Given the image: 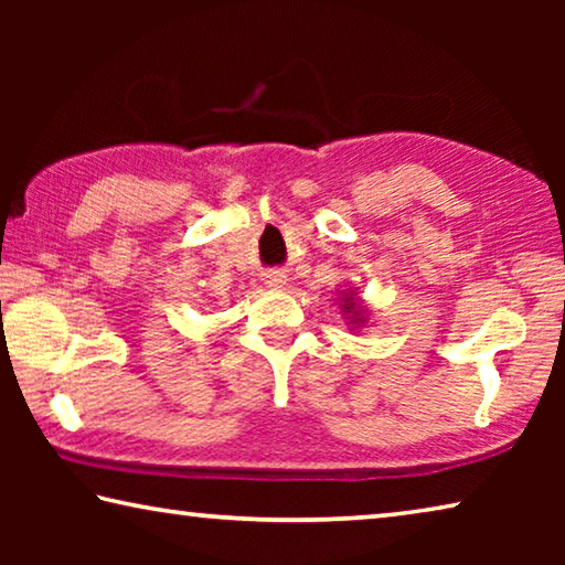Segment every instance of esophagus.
<instances>
[{
  "label": "esophagus",
  "instance_id": "esophagus-1",
  "mask_svg": "<svg viewBox=\"0 0 565 565\" xmlns=\"http://www.w3.org/2000/svg\"><path fill=\"white\" fill-rule=\"evenodd\" d=\"M284 284H286L284 271H269V274H266V286H271V289H281Z\"/></svg>",
  "mask_w": 565,
  "mask_h": 565
}]
</instances>
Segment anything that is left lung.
Listing matches in <instances>:
<instances>
[{"label": "left lung", "mask_w": 565, "mask_h": 565, "mask_svg": "<svg viewBox=\"0 0 565 565\" xmlns=\"http://www.w3.org/2000/svg\"><path fill=\"white\" fill-rule=\"evenodd\" d=\"M341 303V313H343V319H349V323L353 329H361L363 323L369 321V309L366 306H363V301L359 299L356 296V291L353 289H347V291H341V299H339Z\"/></svg>", "instance_id": "left-lung-1"}]
</instances>
